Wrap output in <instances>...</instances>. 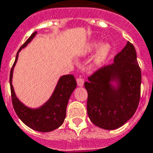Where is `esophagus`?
<instances>
[{"label": "esophagus", "mask_w": 153, "mask_h": 153, "mask_svg": "<svg viewBox=\"0 0 153 153\" xmlns=\"http://www.w3.org/2000/svg\"><path fill=\"white\" fill-rule=\"evenodd\" d=\"M76 83L78 87H82L84 85V80L82 78H77L76 79Z\"/></svg>", "instance_id": "obj_1"}]
</instances>
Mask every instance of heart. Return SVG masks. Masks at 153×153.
<instances>
[{
	"instance_id": "b5f03b06",
	"label": "heart",
	"mask_w": 153,
	"mask_h": 153,
	"mask_svg": "<svg viewBox=\"0 0 153 153\" xmlns=\"http://www.w3.org/2000/svg\"><path fill=\"white\" fill-rule=\"evenodd\" d=\"M96 50L97 51L93 58V66L95 67H101L107 62L111 54V46L109 43L106 42L101 44V42L98 40L91 41L83 47V49L80 52V56H86L93 53Z\"/></svg>"
}]
</instances>
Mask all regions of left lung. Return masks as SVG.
I'll return each instance as SVG.
<instances>
[{"instance_id":"obj_1","label":"left lung","mask_w":153,"mask_h":153,"mask_svg":"<svg viewBox=\"0 0 153 153\" xmlns=\"http://www.w3.org/2000/svg\"><path fill=\"white\" fill-rule=\"evenodd\" d=\"M141 81L135 47L127 42L112 64L100 68L84 83L91 123L106 130L124 125L138 107Z\"/></svg>"}]
</instances>
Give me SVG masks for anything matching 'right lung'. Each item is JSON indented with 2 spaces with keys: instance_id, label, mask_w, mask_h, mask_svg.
Returning a JSON list of instances; mask_svg holds the SVG:
<instances>
[{
  "instance_id": "obj_1",
  "label": "right lung",
  "mask_w": 153,
  "mask_h": 153,
  "mask_svg": "<svg viewBox=\"0 0 153 153\" xmlns=\"http://www.w3.org/2000/svg\"><path fill=\"white\" fill-rule=\"evenodd\" d=\"M36 33V31L32 33L28 40L21 46L16 54L10 73V91L14 110L22 123L35 131L48 132L58 128L64 123L67 103L71 95L76 87V82L73 75H64L61 76L50 98L42 106L37 108L28 107L17 98L12 86L14 67L17 62L20 51L25 48L33 40Z\"/></svg>"
}]
</instances>
